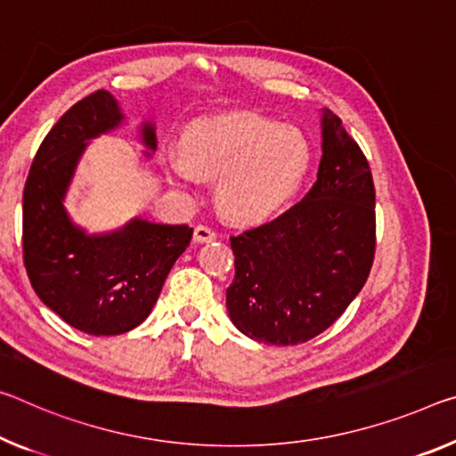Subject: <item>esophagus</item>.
<instances>
[{
  "label": "esophagus",
  "mask_w": 456,
  "mask_h": 456,
  "mask_svg": "<svg viewBox=\"0 0 456 456\" xmlns=\"http://www.w3.org/2000/svg\"><path fill=\"white\" fill-rule=\"evenodd\" d=\"M216 240V233L207 225H197V229H194V241L197 243H211Z\"/></svg>",
  "instance_id": "34e87169"
}]
</instances>
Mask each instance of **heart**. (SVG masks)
<instances>
[{"label":"heart","instance_id":"heart-1","mask_svg":"<svg viewBox=\"0 0 456 456\" xmlns=\"http://www.w3.org/2000/svg\"><path fill=\"white\" fill-rule=\"evenodd\" d=\"M180 151L164 156L172 183L189 186L216 178V200L231 219L257 221L298 191L310 166V146L298 127L256 113L205 118L184 129Z\"/></svg>","mask_w":456,"mask_h":456}]
</instances>
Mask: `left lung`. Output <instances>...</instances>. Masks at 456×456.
Returning <instances> with one entry per match:
<instances>
[{"mask_svg": "<svg viewBox=\"0 0 456 456\" xmlns=\"http://www.w3.org/2000/svg\"><path fill=\"white\" fill-rule=\"evenodd\" d=\"M231 322L259 343H306L361 292L375 256V189L365 154L335 113L322 111L313 189L276 219L231 237Z\"/></svg>", "mask_w": 456, "mask_h": 456, "instance_id": "8db88e82", "label": "left lung"}]
</instances>
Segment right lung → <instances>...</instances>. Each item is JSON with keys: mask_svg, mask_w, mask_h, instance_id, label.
<instances>
[{"mask_svg": "<svg viewBox=\"0 0 456 456\" xmlns=\"http://www.w3.org/2000/svg\"><path fill=\"white\" fill-rule=\"evenodd\" d=\"M121 121L110 91L78 101L40 143L24 186L21 243L34 292L64 322L95 337L121 335L148 319L192 237L189 225L143 219L89 235L70 221L62 200L86 143ZM142 142L156 150L151 124L142 126Z\"/></svg>", "mask_w": 456, "mask_h": 456, "instance_id": "add662e5", "label": "right lung"}]
</instances>
